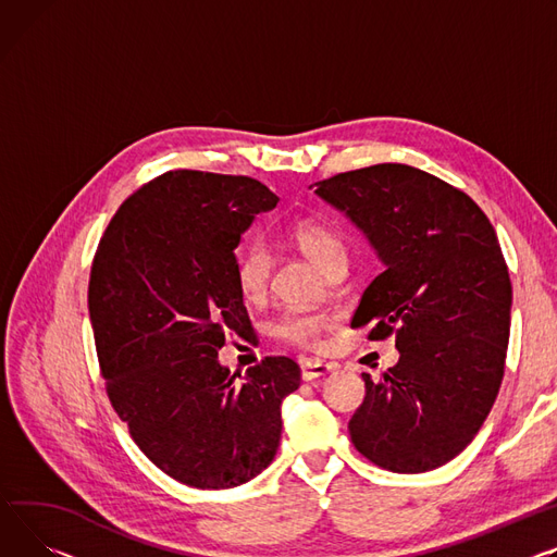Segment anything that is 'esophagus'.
<instances>
[{
    "label": "esophagus",
    "instance_id": "34e87169",
    "mask_svg": "<svg viewBox=\"0 0 557 557\" xmlns=\"http://www.w3.org/2000/svg\"><path fill=\"white\" fill-rule=\"evenodd\" d=\"M333 369H336V364L333 362H324L320 358H307L300 362V372H302V381H315V379H322L326 374H331Z\"/></svg>",
    "mask_w": 557,
    "mask_h": 557
}]
</instances>
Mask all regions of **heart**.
Here are the masks:
<instances>
[{
    "label": "heart",
    "mask_w": 557,
    "mask_h": 557,
    "mask_svg": "<svg viewBox=\"0 0 557 557\" xmlns=\"http://www.w3.org/2000/svg\"><path fill=\"white\" fill-rule=\"evenodd\" d=\"M288 242L298 246L311 262L329 273L333 267L345 262L343 239L329 226L320 224L315 219H300L288 228ZM237 286L246 300H259L269 288L271 280V255L262 244H252L244 248L237 257L235 267ZM333 315L320 311L290 309L277 318L273 324V333L280 341H286L298 347H318L322 333L331 329Z\"/></svg>",
    "instance_id": "1"
}]
</instances>
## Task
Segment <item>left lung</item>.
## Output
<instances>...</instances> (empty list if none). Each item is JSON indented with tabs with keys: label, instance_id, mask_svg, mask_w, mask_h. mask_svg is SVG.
Here are the masks:
<instances>
[{
	"label": "left lung",
	"instance_id": "obj_1",
	"mask_svg": "<svg viewBox=\"0 0 557 557\" xmlns=\"http://www.w3.org/2000/svg\"><path fill=\"white\" fill-rule=\"evenodd\" d=\"M383 264L351 326L369 341L396 333L398 362L349 421L356 450L392 472H425L455 459L497 398L510 333L512 288L497 233L461 190L423 170L381 163L315 183Z\"/></svg>",
	"mask_w": 557,
	"mask_h": 557
}]
</instances>
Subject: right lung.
Segmentation results:
<instances>
[{"instance_id": "obj_1", "label": "right lung", "mask_w": 557, "mask_h": 557, "mask_svg": "<svg viewBox=\"0 0 557 557\" xmlns=\"http://www.w3.org/2000/svg\"><path fill=\"white\" fill-rule=\"evenodd\" d=\"M277 197L255 178L176 170L109 221L89 280L107 394L136 446L185 486H242L275 457L300 367L273 356L246 376L219 362L250 318L235 248Z\"/></svg>"}]
</instances>
